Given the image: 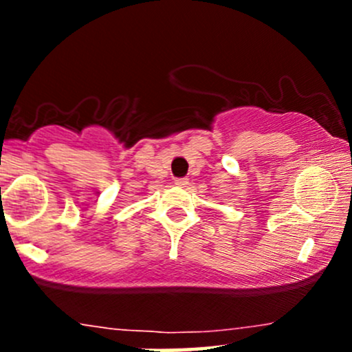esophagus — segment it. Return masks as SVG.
<instances>
[{"mask_svg": "<svg viewBox=\"0 0 352 352\" xmlns=\"http://www.w3.org/2000/svg\"><path fill=\"white\" fill-rule=\"evenodd\" d=\"M175 185H179V187H185V185H188V179H177Z\"/></svg>", "mask_w": 352, "mask_h": 352, "instance_id": "1", "label": "esophagus"}]
</instances>
